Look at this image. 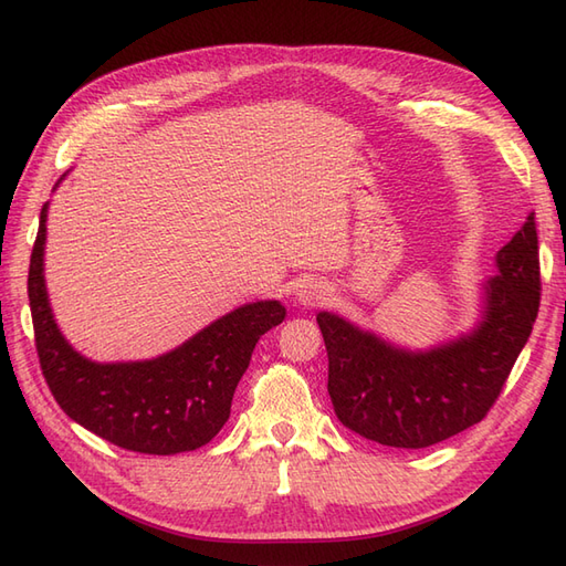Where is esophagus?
Returning a JSON list of instances; mask_svg holds the SVG:
<instances>
[{
    "label": "esophagus",
    "instance_id": "obj_1",
    "mask_svg": "<svg viewBox=\"0 0 566 566\" xmlns=\"http://www.w3.org/2000/svg\"><path fill=\"white\" fill-rule=\"evenodd\" d=\"M331 297L328 293V285L319 283V281H310L305 283L297 291V302L302 307H316V305H324V302Z\"/></svg>",
    "mask_w": 566,
    "mask_h": 566
}]
</instances>
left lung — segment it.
<instances>
[{"label": "left lung", "instance_id": "obj_1", "mask_svg": "<svg viewBox=\"0 0 566 566\" xmlns=\"http://www.w3.org/2000/svg\"><path fill=\"white\" fill-rule=\"evenodd\" d=\"M497 273L480 285L478 322L430 348H408L319 312L328 353V396L338 420L371 442L424 449L488 416L541 305L533 213L494 256Z\"/></svg>", "mask_w": 566, "mask_h": 566}]
</instances>
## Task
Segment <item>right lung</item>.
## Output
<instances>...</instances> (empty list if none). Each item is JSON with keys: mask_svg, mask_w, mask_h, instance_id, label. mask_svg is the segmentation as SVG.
Segmentation results:
<instances>
[{"mask_svg": "<svg viewBox=\"0 0 566 566\" xmlns=\"http://www.w3.org/2000/svg\"><path fill=\"white\" fill-rule=\"evenodd\" d=\"M48 206L40 211L31 254L29 300L40 367L54 401L88 432L129 451L172 457L209 444L230 418L232 394L254 346L285 319V307L279 300L247 302L150 360L95 363L64 338L50 307Z\"/></svg>", "mask_w": 566, "mask_h": 566, "instance_id": "1", "label": "right lung"}]
</instances>
